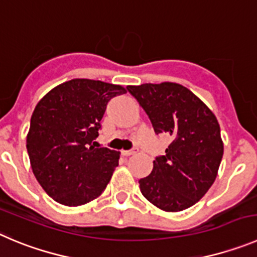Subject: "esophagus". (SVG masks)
Listing matches in <instances>:
<instances>
[{
  "label": "esophagus",
  "instance_id": "esophagus-1",
  "mask_svg": "<svg viewBox=\"0 0 257 257\" xmlns=\"http://www.w3.org/2000/svg\"><path fill=\"white\" fill-rule=\"evenodd\" d=\"M134 153H136V151H121V155L125 156V157L134 155Z\"/></svg>",
  "mask_w": 257,
  "mask_h": 257
}]
</instances>
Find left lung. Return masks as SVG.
<instances>
[{"label": "left lung", "instance_id": "obj_1", "mask_svg": "<svg viewBox=\"0 0 257 257\" xmlns=\"http://www.w3.org/2000/svg\"><path fill=\"white\" fill-rule=\"evenodd\" d=\"M150 117L156 134L171 143L166 155L140 180L141 193L165 212H181L198 203L217 177L223 142L217 117L189 88L174 82L126 86Z\"/></svg>", "mask_w": 257, "mask_h": 257}]
</instances>
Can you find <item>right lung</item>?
Returning a JSON list of instances; mask_svg holds the SVG:
<instances>
[{"label": "right lung", "mask_w": 257, "mask_h": 257, "mask_svg": "<svg viewBox=\"0 0 257 257\" xmlns=\"http://www.w3.org/2000/svg\"><path fill=\"white\" fill-rule=\"evenodd\" d=\"M126 90L102 81L74 78L52 88L31 115L26 148L45 193L67 207L101 195L120 152L92 145L107 102Z\"/></svg>", "instance_id": "1"}]
</instances>
